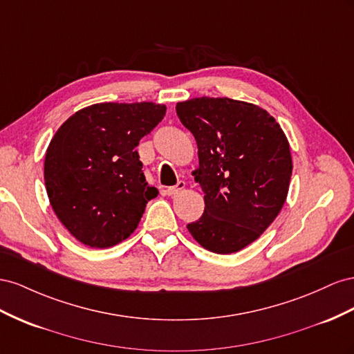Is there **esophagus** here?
Masks as SVG:
<instances>
[{
  "label": "esophagus",
  "instance_id": "esophagus-1",
  "mask_svg": "<svg viewBox=\"0 0 354 354\" xmlns=\"http://www.w3.org/2000/svg\"><path fill=\"white\" fill-rule=\"evenodd\" d=\"M184 188H185V183H184V180H179V183H178L175 187H169V188L166 189V196H169V197L176 196V194L180 193V191H183Z\"/></svg>",
  "mask_w": 354,
  "mask_h": 354
}]
</instances>
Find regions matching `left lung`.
Instances as JSON below:
<instances>
[{"mask_svg": "<svg viewBox=\"0 0 354 354\" xmlns=\"http://www.w3.org/2000/svg\"><path fill=\"white\" fill-rule=\"evenodd\" d=\"M176 114L198 148L193 171L205 193V212L187 225L215 254L255 241L283 207L292 175L288 138L266 109L228 97H194Z\"/></svg>", "mask_w": 354, "mask_h": 354, "instance_id": "left-lung-1", "label": "left lung"}]
</instances>
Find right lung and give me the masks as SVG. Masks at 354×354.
<instances>
[{
	"label": "right lung",
	"instance_id": "add662e5",
	"mask_svg": "<svg viewBox=\"0 0 354 354\" xmlns=\"http://www.w3.org/2000/svg\"><path fill=\"white\" fill-rule=\"evenodd\" d=\"M166 114L154 102L95 104L50 140L44 180L50 205L80 243L105 249L136 230L158 191L145 180L136 147Z\"/></svg>",
	"mask_w": 354,
	"mask_h": 354
}]
</instances>
